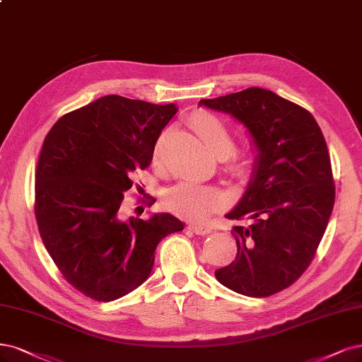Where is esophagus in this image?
I'll list each match as a JSON object with an SVG mask.
<instances>
[{"label": "esophagus", "mask_w": 362, "mask_h": 362, "mask_svg": "<svg viewBox=\"0 0 362 362\" xmlns=\"http://www.w3.org/2000/svg\"><path fill=\"white\" fill-rule=\"evenodd\" d=\"M189 229L193 230L197 235H206V233L213 230V229H211V226H208V224H204V223H190Z\"/></svg>", "instance_id": "1"}]
</instances>
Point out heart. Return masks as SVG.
Instances as JSON below:
<instances>
[{"instance_id": "obj_1", "label": "heart", "mask_w": 362, "mask_h": 362, "mask_svg": "<svg viewBox=\"0 0 362 362\" xmlns=\"http://www.w3.org/2000/svg\"><path fill=\"white\" fill-rule=\"evenodd\" d=\"M193 127L201 136V139L206 145L211 153L218 157L226 156L230 151L232 138L224 127V124L216 117L206 112H199L192 119ZM163 138H160L154 146L153 160L154 163L158 161L160 148ZM252 165V153L250 151H238L232 153L228 158L229 169L236 175H244ZM226 202V193L220 187L201 184L194 181H182L168 192L166 204L170 209L177 213L192 217V218H204L214 213Z\"/></svg>"}]
</instances>
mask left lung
Wrapping results in <instances>:
<instances>
[{"instance_id":"left-lung-1","label":"left lung","mask_w":362,"mask_h":362,"mask_svg":"<svg viewBox=\"0 0 362 362\" xmlns=\"http://www.w3.org/2000/svg\"><path fill=\"white\" fill-rule=\"evenodd\" d=\"M252 136L256 149L247 189L230 213L235 260L216 271L228 289L269 296L303 276L313 260L334 208L335 187L328 146L304 107L264 88H247L209 100Z\"/></svg>"}]
</instances>
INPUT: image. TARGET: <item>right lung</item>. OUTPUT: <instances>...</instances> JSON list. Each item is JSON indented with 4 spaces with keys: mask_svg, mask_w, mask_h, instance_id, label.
<instances>
[{
    "mask_svg": "<svg viewBox=\"0 0 362 362\" xmlns=\"http://www.w3.org/2000/svg\"><path fill=\"white\" fill-rule=\"evenodd\" d=\"M177 110L173 103L105 95L62 115L45 138L35 172L40 236L64 279L95 301L141 286L158 243L184 229L169 213L124 218L121 211L133 173L151 165Z\"/></svg>",
    "mask_w": 362,
    "mask_h": 362,
    "instance_id": "add662e5",
    "label": "right lung"
}]
</instances>
